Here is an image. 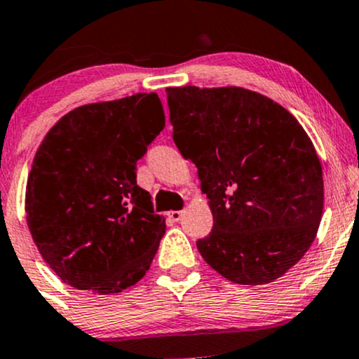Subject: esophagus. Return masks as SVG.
Listing matches in <instances>:
<instances>
[{
	"label": "esophagus",
	"mask_w": 359,
	"mask_h": 359,
	"mask_svg": "<svg viewBox=\"0 0 359 359\" xmlns=\"http://www.w3.org/2000/svg\"><path fill=\"white\" fill-rule=\"evenodd\" d=\"M167 216H168V219H172V221H180V217L184 216V211H170V212H167Z\"/></svg>",
	"instance_id": "obj_1"
}]
</instances>
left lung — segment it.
<instances>
[{"instance_id": "obj_1", "label": "left lung", "mask_w": 359, "mask_h": 359, "mask_svg": "<svg viewBox=\"0 0 359 359\" xmlns=\"http://www.w3.org/2000/svg\"><path fill=\"white\" fill-rule=\"evenodd\" d=\"M167 101L172 137L196 163L214 217L199 253L234 283L280 278L323 217V167L306 130L278 102L234 86L167 88Z\"/></svg>"}]
</instances>
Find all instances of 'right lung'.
Masks as SVG:
<instances>
[{
  "mask_svg": "<svg viewBox=\"0 0 359 359\" xmlns=\"http://www.w3.org/2000/svg\"><path fill=\"white\" fill-rule=\"evenodd\" d=\"M165 126L155 93L69 111L36 150L25 211L36 248L60 280L118 294L150 269L165 217L137 184V162Z\"/></svg>",
  "mask_w": 359,
  "mask_h": 359,
  "instance_id": "right-lung-1",
  "label": "right lung"
}]
</instances>
